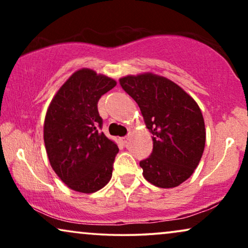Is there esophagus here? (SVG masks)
I'll use <instances>...</instances> for the list:
<instances>
[{
  "label": "esophagus",
  "instance_id": "34e87169",
  "mask_svg": "<svg viewBox=\"0 0 248 248\" xmlns=\"http://www.w3.org/2000/svg\"><path fill=\"white\" fill-rule=\"evenodd\" d=\"M128 140H130V137H123V138H120V142L123 145H126Z\"/></svg>",
  "mask_w": 248,
  "mask_h": 248
}]
</instances>
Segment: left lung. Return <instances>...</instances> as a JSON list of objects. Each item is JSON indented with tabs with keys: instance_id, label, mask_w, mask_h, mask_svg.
<instances>
[{
	"instance_id": "1",
	"label": "left lung",
	"mask_w": 248,
	"mask_h": 248,
	"mask_svg": "<svg viewBox=\"0 0 248 248\" xmlns=\"http://www.w3.org/2000/svg\"><path fill=\"white\" fill-rule=\"evenodd\" d=\"M120 83L137 101L152 133V154L140 161L143 177L161 188L181 185L204 151L205 126L199 105L178 84L150 72L123 77Z\"/></svg>"
}]
</instances>
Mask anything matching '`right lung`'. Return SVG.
Wrapping results in <instances>:
<instances>
[{
    "mask_svg": "<svg viewBox=\"0 0 248 248\" xmlns=\"http://www.w3.org/2000/svg\"><path fill=\"white\" fill-rule=\"evenodd\" d=\"M116 81L93 70L74 72L50 101L44 122V142L53 170L67 187L93 193L111 178L118 147L99 132L98 100Z\"/></svg>",
    "mask_w": 248,
    "mask_h": 248,
    "instance_id": "1",
    "label": "right lung"
}]
</instances>
